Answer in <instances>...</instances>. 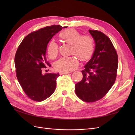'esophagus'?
Listing matches in <instances>:
<instances>
[{"label": "esophagus", "mask_w": 135, "mask_h": 135, "mask_svg": "<svg viewBox=\"0 0 135 135\" xmlns=\"http://www.w3.org/2000/svg\"><path fill=\"white\" fill-rule=\"evenodd\" d=\"M70 72L69 71H61L60 73V75H63V74H69Z\"/></svg>", "instance_id": "obj_1"}]
</instances>
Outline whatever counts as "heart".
Segmentation results:
<instances>
[{"instance_id":"1","label":"heart","mask_w":135,"mask_h":135,"mask_svg":"<svg viewBox=\"0 0 135 135\" xmlns=\"http://www.w3.org/2000/svg\"><path fill=\"white\" fill-rule=\"evenodd\" d=\"M63 41L71 45V54L76 55L83 61L91 57L95 48V40L91 35H81L75 30H64L60 34ZM48 54L51 59H55L58 55L57 44L52 41L48 46ZM79 65V60L76 57H61L56 61L54 66L57 70L70 71Z\"/></svg>"}]
</instances>
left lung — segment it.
Masks as SVG:
<instances>
[{"instance_id":"left-lung-1","label":"left lung","mask_w":135,"mask_h":135,"mask_svg":"<svg viewBox=\"0 0 135 135\" xmlns=\"http://www.w3.org/2000/svg\"><path fill=\"white\" fill-rule=\"evenodd\" d=\"M95 42L91 60L81 71L83 79L75 84V93L80 100L93 103L104 97L115 83L118 58L111 40L103 32L89 30Z\"/></svg>"}]
</instances>
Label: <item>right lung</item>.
<instances>
[{
    "label": "right lung",
    "mask_w": 135,
    "mask_h": 135,
    "mask_svg": "<svg viewBox=\"0 0 135 135\" xmlns=\"http://www.w3.org/2000/svg\"><path fill=\"white\" fill-rule=\"evenodd\" d=\"M62 27L48 26L31 32L23 39L16 51V76L23 91L32 100L42 101L55 90L59 73L43 75L42 72V68L51 66L46 57L48 43Z\"/></svg>",
    "instance_id": "right-lung-1"
}]
</instances>
